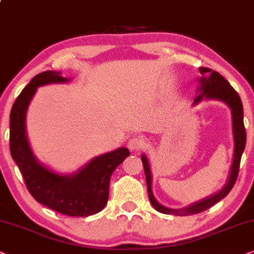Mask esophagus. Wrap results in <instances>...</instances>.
Wrapping results in <instances>:
<instances>
[{"label":"esophagus","instance_id":"34e87169","mask_svg":"<svg viewBox=\"0 0 254 254\" xmlns=\"http://www.w3.org/2000/svg\"><path fill=\"white\" fill-rule=\"evenodd\" d=\"M127 147L132 151H139L144 147V140L140 137L131 138L129 143H127Z\"/></svg>","mask_w":254,"mask_h":254}]
</instances>
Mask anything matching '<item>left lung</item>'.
<instances>
[{"instance_id": "obj_1", "label": "left lung", "mask_w": 254, "mask_h": 254, "mask_svg": "<svg viewBox=\"0 0 254 254\" xmlns=\"http://www.w3.org/2000/svg\"><path fill=\"white\" fill-rule=\"evenodd\" d=\"M201 77L198 79L201 86L198 87L197 92H200L197 97L194 100V104H197L201 100H219L222 102L228 104L231 109L232 114V130H233V140H235V151H233V161L231 170H230V175L224 187H223L218 192H216L212 196L204 198L200 202L189 205L184 209H171L164 207L155 200L153 194H152V175L150 170V164L146 155H141V162H143L145 177H146V185H147V192L150 202L153 205V208L159 212L167 215H175V216H189L195 215L198 212L204 211L212 205L217 203L224 198L226 195L231 190L235 182L237 180L239 165H241L242 154L244 152L245 144H246V131L244 127V114H243V103L238 93L233 89L228 81L223 77L221 74L216 70H212L207 67H200Z\"/></svg>"}]
</instances>
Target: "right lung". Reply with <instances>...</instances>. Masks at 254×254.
Listing matches in <instances>:
<instances>
[{
  "label": "right lung",
  "instance_id": "obj_1",
  "mask_svg": "<svg viewBox=\"0 0 254 254\" xmlns=\"http://www.w3.org/2000/svg\"><path fill=\"white\" fill-rule=\"evenodd\" d=\"M60 72L39 73L17 97L10 113V153L33 198L47 208L67 216L87 217L106 207L109 198L111 174L129 157L127 148L120 147L94 158L76 173L62 175L37 160L25 131L26 110L37 88L49 83L67 82Z\"/></svg>",
  "mask_w": 254,
  "mask_h": 254
}]
</instances>
